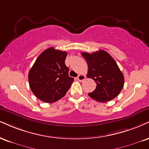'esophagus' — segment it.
Wrapping results in <instances>:
<instances>
[{"label":"esophagus","mask_w":149,"mask_h":149,"mask_svg":"<svg viewBox=\"0 0 149 149\" xmlns=\"http://www.w3.org/2000/svg\"><path fill=\"white\" fill-rule=\"evenodd\" d=\"M85 79V76L83 74H80L79 76H78V80H79V81H83Z\"/></svg>","instance_id":"1"}]
</instances>
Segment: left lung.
<instances>
[{"instance_id": "8db88e82", "label": "left lung", "mask_w": 149, "mask_h": 149, "mask_svg": "<svg viewBox=\"0 0 149 149\" xmlns=\"http://www.w3.org/2000/svg\"><path fill=\"white\" fill-rule=\"evenodd\" d=\"M81 54L88 64L87 78L96 83L95 90L89 93V96L103 103L116 97L124 85V77L112 56L103 50Z\"/></svg>"}]
</instances>
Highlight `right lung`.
I'll return each mask as SVG.
<instances>
[{"label": "right lung", "mask_w": 149, "mask_h": 149, "mask_svg": "<svg viewBox=\"0 0 149 149\" xmlns=\"http://www.w3.org/2000/svg\"><path fill=\"white\" fill-rule=\"evenodd\" d=\"M67 53L51 47L43 51L28 73L30 87L41 101L53 103L67 94L74 79L65 65Z\"/></svg>", "instance_id": "right-lung-1"}]
</instances>
